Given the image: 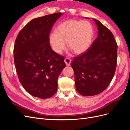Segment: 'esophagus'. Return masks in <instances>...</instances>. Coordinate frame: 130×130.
Returning a JSON list of instances; mask_svg holds the SVG:
<instances>
[{
	"label": "esophagus",
	"instance_id": "34e87169",
	"mask_svg": "<svg viewBox=\"0 0 130 130\" xmlns=\"http://www.w3.org/2000/svg\"><path fill=\"white\" fill-rule=\"evenodd\" d=\"M64 62L67 66H69L70 65V62H71V60L69 58H66L64 59Z\"/></svg>",
	"mask_w": 130,
	"mask_h": 130
}]
</instances>
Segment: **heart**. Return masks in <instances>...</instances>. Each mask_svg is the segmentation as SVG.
<instances>
[{
  "instance_id": "1",
  "label": "heart",
  "mask_w": 130,
  "mask_h": 130,
  "mask_svg": "<svg viewBox=\"0 0 130 130\" xmlns=\"http://www.w3.org/2000/svg\"><path fill=\"white\" fill-rule=\"evenodd\" d=\"M93 36V27L89 22L69 19L57 26L56 32L49 35V42L53 50L57 54L65 49L66 42L74 54H81L89 49Z\"/></svg>"
}]
</instances>
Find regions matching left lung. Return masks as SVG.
Masks as SVG:
<instances>
[{
  "instance_id": "1",
  "label": "left lung",
  "mask_w": 130,
  "mask_h": 130,
  "mask_svg": "<svg viewBox=\"0 0 130 130\" xmlns=\"http://www.w3.org/2000/svg\"><path fill=\"white\" fill-rule=\"evenodd\" d=\"M98 36L87 52L73 58L77 91L83 96H93L107 88L115 74L118 45L113 34L101 22L93 19Z\"/></svg>"
}]
</instances>
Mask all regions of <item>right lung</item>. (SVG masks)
Returning a JSON list of instances; mask_svg holds the SVG:
<instances>
[{"instance_id":"right-lung-1","label":"right lung","mask_w":130,"mask_h":130,"mask_svg":"<svg viewBox=\"0 0 130 130\" xmlns=\"http://www.w3.org/2000/svg\"><path fill=\"white\" fill-rule=\"evenodd\" d=\"M62 14L31 20L18 33L14 43V62L19 80L27 93L41 99L56 93L58 77L66 67L64 57L55 53L49 42L52 27Z\"/></svg>"}]
</instances>
